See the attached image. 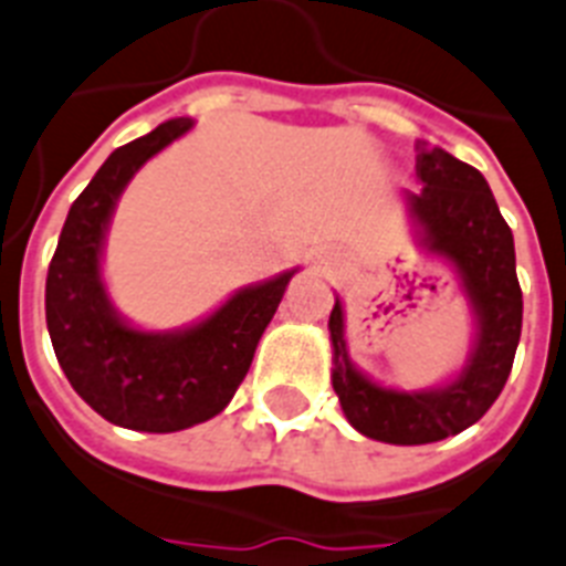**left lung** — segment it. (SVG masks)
Returning a JSON list of instances; mask_svg holds the SVG:
<instances>
[{
    "label": "left lung",
    "mask_w": 566,
    "mask_h": 566,
    "mask_svg": "<svg viewBox=\"0 0 566 566\" xmlns=\"http://www.w3.org/2000/svg\"><path fill=\"white\" fill-rule=\"evenodd\" d=\"M415 169L423 187L409 192V216L420 245L453 265L473 312L476 333L464 368L423 391L379 386L350 361L338 297L329 312L333 388L345 418L361 436L400 447L432 444L473 427L503 391L523 327L512 228L482 171L427 143H418Z\"/></svg>",
    "instance_id": "1"
}]
</instances>
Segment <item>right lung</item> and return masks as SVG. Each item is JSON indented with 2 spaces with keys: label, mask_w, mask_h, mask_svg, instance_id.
Here are the masks:
<instances>
[{
  "label": "right lung",
  "mask_w": 566,
  "mask_h": 566,
  "mask_svg": "<svg viewBox=\"0 0 566 566\" xmlns=\"http://www.w3.org/2000/svg\"><path fill=\"white\" fill-rule=\"evenodd\" d=\"M192 125L187 116L163 122L102 163L70 207L46 277L49 336L70 386L104 420L137 432H178L216 418L245 379L295 274L239 289L205 321L169 333L130 327L111 304L102 251L122 189Z\"/></svg>",
  "instance_id": "right-lung-1"
}]
</instances>
